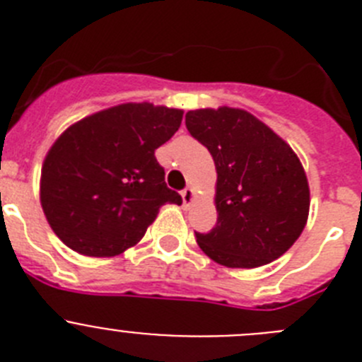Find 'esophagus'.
Returning a JSON list of instances; mask_svg holds the SVG:
<instances>
[{
  "label": "esophagus",
  "instance_id": "1",
  "mask_svg": "<svg viewBox=\"0 0 362 362\" xmlns=\"http://www.w3.org/2000/svg\"><path fill=\"white\" fill-rule=\"evenodd\" d=\"M181 197H183L185 206H190L192 201H194V197H196V194H194V190H192L190 187H187L183 192H181Z\"/></svg>",
  "mask_w": 362,
  "mask_h": 362
}]
</instances>
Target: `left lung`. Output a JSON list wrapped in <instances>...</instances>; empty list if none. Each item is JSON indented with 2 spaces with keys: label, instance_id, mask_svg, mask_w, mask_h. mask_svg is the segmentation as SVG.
<instances>
[{
  "label": "left lung",
  "instance_id": "1",
  "mask_svg": "<svg viewBox=\"0 0 362 362\" xmlns=\"http://www.w3.org/2000/svg\"><path fill=\"white\" fill-rule=\"evenodd\" d=\"M188 132L212 153L217 223L196 232L201 250L228 268H257L281 257L305 230L310 188L290 145L241 108L187 112Z\"/></svg>",
  "mask_w": 362,
  "mask_h": 362
}]
</instances>
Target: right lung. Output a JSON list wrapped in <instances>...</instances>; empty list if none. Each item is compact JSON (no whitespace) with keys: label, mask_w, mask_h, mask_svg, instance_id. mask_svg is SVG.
<instances>
[{"label":"right lung","mask_w":362,"mask_h":362,"mask_svg":"<svg viewBox=\"0 0 362 362\" xmlns=\"http://www.w3.org/2000/svg\"><path fill=\"white\" fill-rule=\"evenodd\" d=\"M183 110L124 103L74 123L43 161L41 206L69 248L114 257L137 245L165 203L181 204L153 152L177 132Z\"/></svg>","instance_id":"obj_1"}]
</instances>
